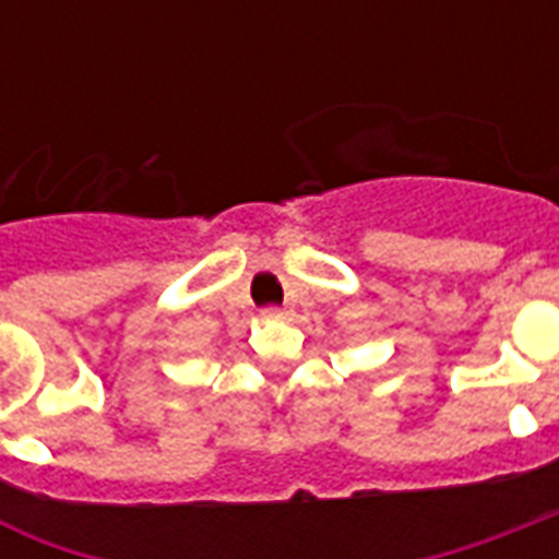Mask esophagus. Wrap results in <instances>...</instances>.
Returning <instances> with one entry per match:
<instances>
[{
  "mask_svg": "<svg viewBox=\"0 0 559 559\" xmlns=\"http://www.w3.org/2000/svg\"><path fill=\"white\" fill-rule=\"evenodd\" d=\"M263 316H266V319H287V310H284V307H275V305H270V307H263Z\"/></svg>",
  "mask_w": 559,
  "mask_h": 559,
  "instance_id": "obj_1",
  "label": "esophagus"
}]
</instances>
